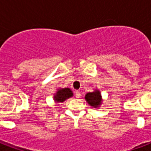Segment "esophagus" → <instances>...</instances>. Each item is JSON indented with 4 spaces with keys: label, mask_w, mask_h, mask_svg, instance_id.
<instances>
[{
    "label": "esophagus",
    "mask_w": 151,
    "mask_h": 151,
    "mask_svg": "<svg viewBox=\"0 0 151 151\" xmlns=\"http://www.w3.org/2000/svg\"><path fill=\"white\" fill-rule=\"evenodd\" d=\"M75 96H76V98H80V97H81V92H79V91H76Z\"/></svg>",
    "instance_id": "obj_1"
}]
</instances>
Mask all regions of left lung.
<instances>
[{
  "label": "left lung",
  "mask_w": 151,
  "mask_h": 151,
  "mask_svg": "<svg viewBox=\"0 0 151 151\" xmlns=\"http://www.w3.org/2000/svg\"><path fill=\"white\" fill-rule=\"evenodd\" d=\"M85 100L91 106L94 108L99 107L102 104V96L99 90H95L94 92H88L85 95Z\"/></svg>",
  "instance_id": "1"
}]
</instances>
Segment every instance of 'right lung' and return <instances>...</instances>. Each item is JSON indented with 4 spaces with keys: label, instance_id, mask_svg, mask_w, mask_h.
Here are the masks:
<instances>
[{
    "label": "right lung",
    "instance_id": "add662e5",
    "mask_svg": "<svg viewBox=\"0 0 151 151\" xmlns=\"http://www.w3.org/2000/svg\"><path fill=\"white\" fill-rule=\"evenodd\" d=\"M72 96H73V92L69 88H59L55 94L54 100L56 103H62Z\"/></svg>",
    "mask_w": 151,
    "mask_h": 151
}]
</instances>
